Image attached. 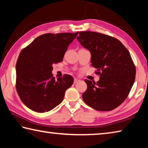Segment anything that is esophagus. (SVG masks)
Wrapping results in <instances>:
<instances>
[{
	"mask_svg": "<svg viewBox=\"0 0 148 148\" xmlns=\"http://www.w3.org/2000/svg\"><path fill=\"white\" fill-rule=\"evenodd\" d=\"M79 81H80V79H78V78H76V77H75L74 79V84H76V83H77V82H79Z\"/></svg>",
	"mask_w": 148,
	"mask_h": 148,
	"instance_id": "1",
	"label": "esophagus"
}]
</instances>
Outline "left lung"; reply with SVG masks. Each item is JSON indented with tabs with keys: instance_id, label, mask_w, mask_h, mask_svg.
I'll use <instances>...</instances> for the list:
<instances>
[{
	"instance_id": "1",
	"label": "left lung",
	"mask_w": 148,
	"mask_h": 148,
	"mask_svg": "<svg viewBox=\"0 0 148 148\" xmlns=\"http://www.w3.org/2000/svg\"><path fill=\"white\" fill-rule=\"evenodd\" d=\"M77 40L90 51L91 65L101 76L97 83L85 79L87 89L83 100L98 111L116 108L126 99L134 82L136 68L129 51L117 39L99 32H80Z\"/></svg>"
}]
</instances>
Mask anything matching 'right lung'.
<instances>
[{
    "label": "right lung",
    "mask_w": 148,
    "mask_h": 148,
    "mask_svg": "<svg viewBox=\"0 0 148 148\" xmlns=\"http://www.w3.org/2000/svg\"><path fill=\"white\" fill-rule=\"evenodd\" d=\"M76 33H47L35 38L17 61L16 89L23 103L36 112H49L63 100L74 82L71 75L55 79L53 64L61 62Z\"/></svg>",
    "instance_id": "right-lung-1"
}]
</instances>
